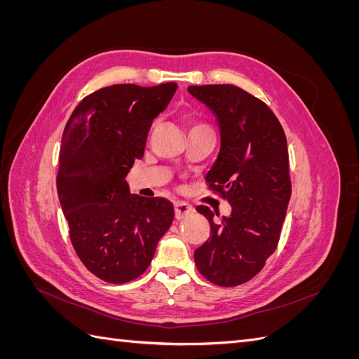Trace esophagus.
Here are the masks:
<instances>
[{
  "label": "esophagus",
  "mask_w": 359,
  "mask_h": 359,
  "mask_svg": "<svg viewBox=\"0 0 359 359\" xmlns=\"http://www.w3.org/2000/svg\"><path fill=\"white\" fill-rule=\"evenodd\" d=\"M193 206L187 202H175V217L177 220H182L189 217L190 214H193Z\"/></svg>",
  "instance_id": "34e87169"
}]
</instances>
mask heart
<instances>
[{
    "label": "heart",
    "instance_id": "b5f03b06",
    "mask_svg": "<svg viewBox=\"0 0 359 359\" xmlns=\"http://www.w3.org/2000/svg\"><path fill=\"white\" fill-rule=\"evenodd\" d=\"M196 128H210V127L203 123H198V121L190 123V130H196Z\"/></svg>",
    "mask_w": 359,
    "mask_h": 359
}]
</instances>
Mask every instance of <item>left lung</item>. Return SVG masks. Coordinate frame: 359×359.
<instances>
[{
    "label": "left lung",
    "instance_id": "1",
    "mask_svg": "<svg viewBox=\"0 0 359 359\" xmlns=\"http://www.w3.org/2000/svg\"><path fill=\"white\" fill-rule=\"evenodd\" d=\"M189 93L219 121L220 154L205 180L232 205L220 222L208 206L196 208L211 235L194 264L211 283L232 287L257 276L277 248L292 194L286 135L262 100L235 85H191Z\"/></svg>",
    "mask_w": 359,
    "mask_h": 359
}]
</instances>
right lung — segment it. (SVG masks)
Masks as SVG:
<instances>
[{"instance_id": "add662e5", "label": "right lung", "mask_w": 359, "mask_h": 359, "mask_svg": "<svg viewBox=\"0 0 359 359\" xmlns=\"http://www.w3.org/2000/svg\"><path fill=\"white\" fill-rule=\"evenodd\" d=\"M177 88L106 86L86 95L64 128L57 190L70 241L86 269L107 283L142 274L175 215L165 198L130 194L126 175Z\"/></svg>"}]
</instances>
